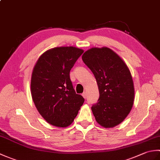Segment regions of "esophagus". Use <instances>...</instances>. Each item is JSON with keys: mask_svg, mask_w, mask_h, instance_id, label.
I'll return each mask as SVG.
<instances>
[{"mask_svg": "<svg viewBox=\"0 0 160 160\" xmlns=\"http://www.w3.org/2000/svg\"><path fill=\"white\" fill-rule=\"evenodd\" d=\"M82 95V96H83V98H84V99H86V98H87V93L86 92H84Z\"/></svg>", "mask_w": 160, "mask_h": 160, "instance_id": "34e87169", "label": "esophagus"}]
</instances>
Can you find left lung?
Wrapping results in <instances>:
<instances>
[{
	"instance_id": "8db88e82",
	"label": "left lung",
	"mask_w": 160,
	"mask_h": 160,
	"mask_svg": "<svg viewBox=\"0 0 160 160\" xmlns=\"http://www.w3.org/2000/svg\"><path fill=\"white\" fill-rule=\"evenodd\" d=\"M82 59L93 72L99 89L98 102L91 107L96 122L107 128L120 124L130 113L135 99L133 81L128 67L107 47L88 49Z\"/></svg>"
}]
</instances>
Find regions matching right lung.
Masks as SVG:
<instances>
[{
  "label": "right lung",
  "mask_w": 160,
  "mask_h": 160,
  "mask_svg": "<svg viewBox=\"0 0 160 160\" xmlns=\"http://www.w3.org/2000/svg\"><path fill=\"white\" fill-rule=\"evenodd\" d=\"M84 51L58 47L37 60L31 78V93L37 110L49 124L67 127L77 116L84 99L75 91L69 72Z\"/></svg>",
  "instance_id": "add662e5"
}]
</instances>
